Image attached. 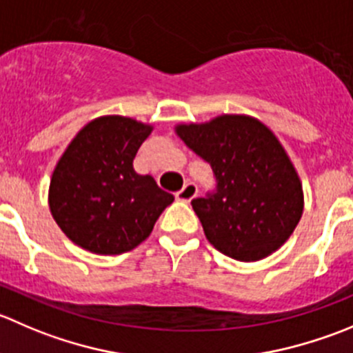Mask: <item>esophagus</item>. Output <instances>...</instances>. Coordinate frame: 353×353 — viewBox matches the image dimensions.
<instances>
[{
  "label": "esophagus",
  "instance_id": "esophagus-1",
  "mask_svg": "<svg viewBox=\"0 0 353 353\" xmlns=\"http://www.w3.org/2000/svg\"><path fill=\"white\" fill-rule=\"evenodd\" d=\"M198 194V188H196V184L194 183H186L183 186V190L181 191H177L176 193V198L179 201H184V203H188V201H191L193 200L194 196H196Z\"/></svg>",
  "mask_w": 353,
  "mask_h": 353
}]
</instances>
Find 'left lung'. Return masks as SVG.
Segmentation results:
<instances>
[{
  "label": "left lung",
  "instance_id": "8db88e82",
  "mask_svg": "<svg viewBox=\"0 0 353 353\" xmlns=\"http://www.w3.org/2000/svg\"><path fill=\"white\" fill-rule=\"evenodd\" d=\"M176 134L217 179L215 193L191 201L210 245L239 262L281 248L303 214V190L274 132L250 115L222 114L177 124Z\"/></svg>",
  "mask_w": 353,
  "mask_h": 353
}]
</instances>
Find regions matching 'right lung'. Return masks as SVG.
<instances>
[{"label": "right lung", "mask_w": 353, "mask_h": 353, "mask_svg": "<svg viewBox=\"0 0 353 353\" xmlns=\"http://www.w3.org/2000/svg\"><path fill=\"white\" fill-rule=\"evenodd\" d=\"M153 125L103 115L74 136L51 174L48 205L70 241L98 255L136 248L174 196L132 167Z\"/></svg>", "instance_id": "1"}]
</instances>
